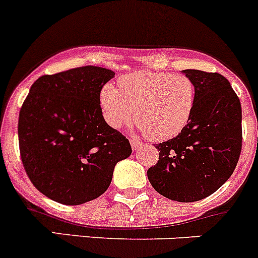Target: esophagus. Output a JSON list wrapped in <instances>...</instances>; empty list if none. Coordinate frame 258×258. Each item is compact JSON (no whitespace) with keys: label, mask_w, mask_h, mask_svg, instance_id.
<instances>
[{"label":"esophagus","mask_w":258,"mask_h":258,"mask_svg":"<svg viewBox=\"0 0 258 258\" xmlns=\"http://www.w3.org/2000/svg\"><path fill=\"white\" fill-rule=\"evenodd\" d=\"M131 144H132V148H133V149H138L139 147H142V142L141 141H136V139L131 141Z\"/></svg>","instance_id":"esophagus-1"}]
</instances>
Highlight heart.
Masks as SVG:
<instances>
[{
	"label": "heart",
	"instance_id": "heart-1",
	"mask_svg": "<svg viewBox=\"0 0 258 258\" xmlns=\"http://www.w3.org/2000/svg\"><path fill=\"white\" fill-rule=\"evenodd\" d=\"M196 85L188 76L141 71L122 76L117 88L105 83L100 106L107 124L119 129L136 117L142 133L167 141L187 126L196 106Z\"/></svg>",
	"mask_w": 258,
	"mask_h": 258
}]
</instances>
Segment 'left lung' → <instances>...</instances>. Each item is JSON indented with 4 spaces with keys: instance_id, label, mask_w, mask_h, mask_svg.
I'll return each mask as SVG.
<instances>
[{
    "instance_id": "8db88e82",
    "label": "left lung",
    "mask_w": 258,
    "mask_h": 258,
    "mask_svg": "<svg viewBox=\"0 0 258 258\" xmlns=\"http://www.w3.org/2000/svg\"><path fill=\"white\" fill-rule=\"evenodd\" d=\"M182 73L196 85L195 111L177 137L157 144L159 161L147 176L164 198L192 203L215 192L234 171L242 149V109L222 75Z\"/></svg>"
}]
</instances>
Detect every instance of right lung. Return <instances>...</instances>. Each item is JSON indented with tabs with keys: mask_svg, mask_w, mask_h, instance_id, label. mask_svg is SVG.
Masks as SVG:
<instances>
[{
	"mask_svg": "<svg viewBox=\"0 0 258 258\" xmlns=\"http://www.w3.org/2000/svg\"><path fill=\"white\" fill-rule=\"evenodd\" d=\"M95 66L39 77L19 115V144L33 185L51 200L81 205L107 190L129 141L102 116L100 91L114 78Z\"/></svg>",
	"mask_w": 258,
	"mask_h": 258,
	"instance_id": "add662e5",
	"label": "right lung"
}]
</instances>
